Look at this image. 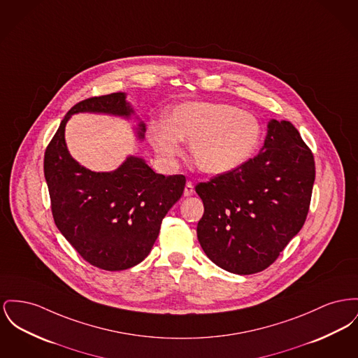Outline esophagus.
<instances>
[{"instance_id": "esophagus-1", "label": "esophagus", "mask_w": 358, "mask_h": 358, "mask_svg": "<svg viewBox=\"0 0 358 358\" xmlns=\"http://www.w3.org/2000/svg\"><path fill=\"white\" fill-rule=\"evenodd\" d=\"M193 192H194V189H193V184H192L190 181H188L187 185H185V189H184V196H187V197L192 196Z\"/></svg>"}]
</instances>
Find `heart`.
<instances>
[{
	"label": "heart",
	"instance_id": "1",
	"mask_svg": "<svg viewBox=\"0 0 358 358\" xmlns=\"http://www.w3.org/2000/svg\"><path fill=\"white\" fill-rule=\"evenodd\" d=\"M262 128L258 119L224 103L190 101L176 106L168 122L148 129V142L157 157L174 165L182 155L181 141L201 171L219 176L241 168L258 148Z\"/></svg>",
	"mask_w": 358,
	"mask_h": 358
}]
</instances>
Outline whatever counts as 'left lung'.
Wrapping results in <instances>:
<instances>
[{
    "label": "left lung",
    "mask_w": 358,
    "mask_h": 358,
    "mask_svg": "<svg viewBox=\"0 0 358 358\" xmlns=\"http://www.w3.org/2000/svg\"><path fill=\"white\" fill-rule=\"evenodd\" d=\"M314 181V155L299 131L287 120L269 122L257 157L196 185L204 204L197 224L203 250L231 273L266 269L303 227Z\"/></svg>",
    "instance_id": "1"
}]
</instances>
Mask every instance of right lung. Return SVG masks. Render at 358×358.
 <instances>
[{"label": "right lung", "mask_w": 358, "mask_h": 358, "mask_svg": "<svg viewBox=\"0 0 358 358\" xmlns=\"http://www.w3.org/2000/svg\"><path fill=\"white\" fill-rule=\"evenodd\" d=\"M78 112L128 117L134 110L124 93H110L83 100L67 112L44 152L52 217L86 262L109 272L124 271L148 257L162 219L182 196L187 180L182 174H158L136 157L109 173L81 166L64 142V126ZM145 131L141 123L138 136L143 138Z\"/></svg>", "instance_id": "obj_1"}]
</instances>
